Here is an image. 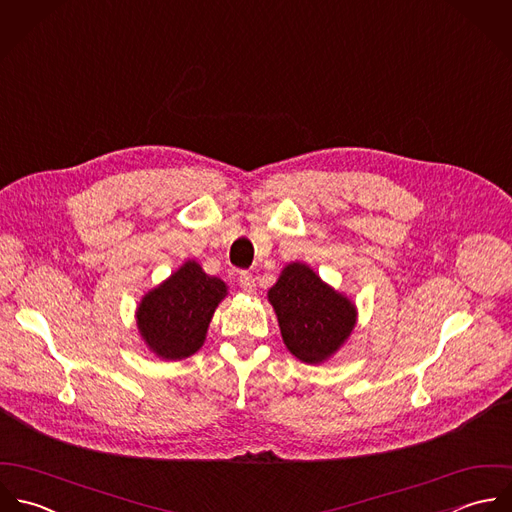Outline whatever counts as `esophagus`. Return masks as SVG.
Listing matches in <instances>:
<instances>
[{
  "label": "esophagus",
  "instance_id": "obj_1",
  "mask_svg": "<svg viewBox=\"0 0 512 512\" xmlns=\"http://www.w3.org/2000/svg\"><path fill=\"white\" fill-rule=\"evenodd\" d=\"M238 284H240V288H242L244 292H248V294H252L254 288H256V280H254V276H252L250 272H240V274H238Z\"/></svg>",
  "mask_w": 512,
  "mask_h": 512
}]
</instances>
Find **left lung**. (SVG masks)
Returning a JSON list of instances; mask_svg holds the SVG:
<instances>
[{
	"label": "left lung",
	"instance_id": "8db88e82",
	"mask_svg": "<svg viewBox=\"0 0 512 512\" xmlns=\"http://www.w3.org/2000/svg\"><path fill=\"white\" fill-rule=\"evenodd\" d=\"M282 340L304 363L330 359L355 326V306L306 264H288L270 288Z\"/></svg>",
	"mask_w": 512,
	"mask_h": 512
}]
</instances>
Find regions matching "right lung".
<instances>
[{"mask_svg":"<svg viewBox=\"0 0 512 512\" xmlns=\"http://www.w3.org/2000/svg\"><path fill=\"white\" fill-rule=\"evenodd\" d=\"M226 296V284L204 274L194 260L145 294L137 308V328L161 359H184L206 340L214 310Z\"/></svg>","mask_w":512,"mask_h":512,"instance_id":"add662e5","label":"right lung"}]
</instances>
